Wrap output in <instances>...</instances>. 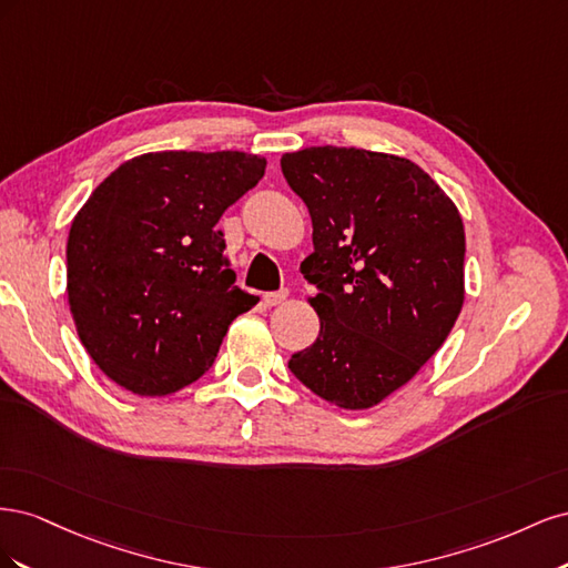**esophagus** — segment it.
<instances>
[{"label": "esophagus", "mask_w": 568, "mask_h": 568, "mask_svg": "<svg viewBox=\"0 0 568 568\" xmlns=\"http://www.w3.org/2000/svg\"><path fill=\"white\" fill-rule=\"evenodd\" d=\"M282 301H286V291H270V294H265V296H263V303H265V307L280 305Z\"/></svg>", "instance_id": "esophagus-1"}]
</instances>
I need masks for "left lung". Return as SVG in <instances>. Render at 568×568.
I'll return each instance as SVG.
<instances>
[{"instance_id":"left-lung-1","label":"left lung","mask_w":568,"mask_h":568,"mask_svg":"<svg viewBox=\"0 0 568 568\" xmlns=\"http://www.w3.org/2000/svg\"><path fill=\"white\" fill-rule=\"evenodd\" d=\"M282 173L313 220L301 263L315 284L313 346L288 369L326 403L379 405L448 338L464 303V225L407 159L346 146L284 153Z\"/></svg>"}]
</instances>
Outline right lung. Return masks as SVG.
<instances>
[{
	"label": "right lung",
	"instance_id": "1",
	"mask_svg": "<svg viewBox=\"0 0 568 568\" xmlns=\"http://www.w3.org/2000/svg\"><path fill=\"white\" fill-rule=\"evenodd\" d=\"M244 151L144 153L101 182L68 234V305L82 346L136 395L175 393L215 363L255 305L217 230L265 175Z\"/></svg>",
	"mask_w": 568,
	"mask_h": 568
}]
</instances>
